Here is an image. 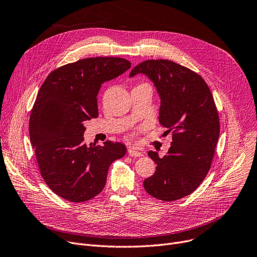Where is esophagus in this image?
Here are the masks:
<instances>
[{"label": "esophagus", "mask_w": 257, "mask_h": 257, "mask_svg": "<svg viewBox=\"0 0 257 257\" xmlns=\"http://www.w3.org/2000/svg\"><path fill=\"white\" fill-rule=\"evenodd\" d=\"M128 154H129V156H131V157H140V156L143 155V152L140 151V150H138L137 148L130 147L129 149H128Z\"/></svg>", "instance_id": "1"}]
</instances>
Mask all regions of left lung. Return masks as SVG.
Wrapping results in <instances>:
<instances>
[{
  "instance_id": "8db88e82",
  "label": "left lung",
  "mask_w": 257,
  "mask_h": 257,
  "mask_svg": "<svg viewBox=\"0 0 257 257\" xmlns=\"http://www.w3.org/2000/svg\"><path fill=\"white\" fill-rule=\"evenodd\" d=\"M138 74L154 83L160 98L159 123L173 131L167 155L148 153L157 167L144 187L159 200L181 199L196 190L210 169L220 136L217 107L203 78L178 63L146 60L129 77Z\"/></svg>"
}]
</instances>
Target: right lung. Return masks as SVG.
<instances>
[{
	"mask_svg": "<svg viewBox=\"0 0 257 257\" xmlns=\"http://www.w3.org/2000/svg\"><path fill=\"white\" fill-rule=\"evenodd\" d=\"M131 63L94 57L65 64L49 74L32 108L29 133L40 174L51 190L71 202H84L104 188L108 169L126 154L120 143L84 144V121L96 118L101 85Z\"/></svg>",
	"mask_w": 257,
	"mask_h": 257,
	"instance_id": "obj_1",
	"label": "right lung"
}]
</instances>
